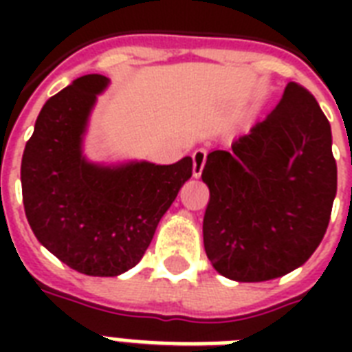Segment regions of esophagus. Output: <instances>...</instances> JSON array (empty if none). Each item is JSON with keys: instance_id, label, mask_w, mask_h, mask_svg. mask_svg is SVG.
I'll use <instances>...</instances> for the list:
<instances>
[{"instance_id": "34e87169", "label": "esophagus", "mask_w": 352, "mask_h": 352, "mask_svg": "<svg viewBox=\"0 0 352 352\" xmlns=\"http://www.w3.org/2000/svg\"><path fill=\"white\" fill-rule=\"evenodd\" d=\"M192 160H193V177H201L204 164H206V149L204 148L195 149L192 155Z\"/></svg>"}]
</instances>
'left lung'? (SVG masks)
Segmentation results:
<instances>
[{
	"instance_id": "8db88e82",
	"label": "left lung",
	"mask_w": 352,
	"mask_h": 352,
	"mask_svg": "<svg viewBox=\"0 0 352 352\" xmlns=\"http://www.w3.org/2000/svg\"><path fill=\"white\" fill-rule=\"evenodd\" d=\"M331 146V124L316 98L290 82L265 120L232 149L206 157L204 250L221 276L268 281L314 254L336 197Z\"/></svg>"
}]
</instances>
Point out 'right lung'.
<instances>
[{
  "mask_svg": "<svg viewBox=\"0 0 352 352\" xmlns=\"http://www.w3.org/2000/svg\"><path fill=\"white\" fill-rule=\"evenodd\" d=\"M107 84L102 74H85L51 96L21 159L25 215L36 239L67 267L100 278L142 259L193 170L190 157L170 166H100L85 159L82 138Z\"/></svg>",
  "mask_w": 352,
  "mask_h": 352,
  "instance_id": "1",
  "label": "right lung"
}]
</instances>
